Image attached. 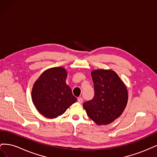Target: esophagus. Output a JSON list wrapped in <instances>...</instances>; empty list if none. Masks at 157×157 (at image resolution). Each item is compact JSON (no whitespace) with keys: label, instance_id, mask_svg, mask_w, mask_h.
<instances>
[{"label":"esophagus","instance_id":"obj_1","mask_svg":"<svg viewBox=\"0 0 157 157\" xmlns=\"http://www.w3.org/2000/svg\"><path fill=\"white\" fill-rule=\"evenodd\" d=\"M78 102L80 103H82L83 102V99L82 98H78Z\"/></svg>","mask_w":157,"mask_h":157}]
</instances>
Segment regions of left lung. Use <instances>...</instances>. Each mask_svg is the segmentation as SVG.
I'll list each match as a JSON object with an SVG mask.
<instances>
[{"label":"left lung","mask_w":157,"mask_h":157,"mask_svg":"<svg viewBox=\"0 0 157 157\" xmlns=\"http://www.w3.org/2000/svg\"><path fill=\"white\" fill-rule=\"evenodd\" d=\"M94 96L84 102L88 116L97 124H108L119 117L128 102V91L117 74L111 70L93 71Z\"/></svg>","instance_id":"1"}]
</instances>
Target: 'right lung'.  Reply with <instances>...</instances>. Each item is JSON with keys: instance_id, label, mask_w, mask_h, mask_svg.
Here are the masks:
<instances>
[{"instance_id": "right-lung-1", "label": "right lung", "mask_w": 157, "mask_h": 157, "mask_svg": "<svg viewBox=\"0 0 157 157\" xmlns=\"http://www.w3.org/2000/svg\"><path fill=\"white\" fill-rule=\"evenodd\" d=\"M67 71L61 67L45 71L32 90V99L42 115L54 118L63 114L77 101L71 88L66 84Z\"/></svg>"}]
</instances>
